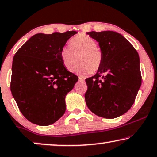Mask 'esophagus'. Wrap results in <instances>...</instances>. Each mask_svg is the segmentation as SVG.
I'll return each mask as SVG.
<instances>
[{
  "instance_id": "1",
  "label": "esophagus",
  "mask_w": 157,
  "mask_h": 157,
  "mask_svg": "<svg viewBox=\"0 0 157 157\" xmlns=\"http://www.w3.org/2000/svg\"><path fill=\"white\" fill-rule=\"evenodd\" d=\"M78 81H80V82H84V81H85V79H84V78H83V77L79 76L78 77Z\"/></svg>"
}]
</instances>
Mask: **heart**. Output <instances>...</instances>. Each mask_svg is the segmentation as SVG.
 <instances>
[{
    "mask_svg": "<svg viewBox=\"0 0 157 157\" xmlns=\"http://www.w3.org/2000/svg\"><path fill=\"white\" fill-rule=\"evenodd\" d=\"M70 46L61 50L62 64L68 71H71L77 62L75 71L81 75L96 71L103 63V53L97 47V42L90 36L78 35L71 40Z\"/></svg>",
    "mask_w": 157,
    "mask_h": 157,
    "instance_id": "1",
    "label": "heart"
}]
</instances>
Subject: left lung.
I'll return each mask as SVG.
<instances>
[{"label": "left lung", "instance_id": "obj_1", "mask_svg": "<svg viewBox=\"0 0 157 157\" xmlns=\"http://www.w3.org/2000/svg\"><path fill=\"white\" fill-rule=\"evenodd\" d=\"M87 34L98 42L103 63L94 76L86 78V105L98 116L117 117L132 106L142 84L139 54L116 32Z\"/></svg>", "mask_w": 157, "mask_h": 157}]
</instances>
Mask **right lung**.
I'll list each match as a JSON object with an SVG mask.
<instances>
[{
	"mask_svg": "<svg viewBox=\"0 0 157 157\" xmlns=\"http://www.w3.org/2000/svg\"><path fill=\"white\" fill-rule=\"evenodd\" d=\"M76 33L36 34L13 57L11 93L22 114L34 124L49 125L64 114L66 95L78 77L65 69L60 53Z\"/></svg>",
	"mask_w": 157,
	"mask_h": 157,
	"instance_id": "1",
	"label": "right lung"
}]
</instances>
